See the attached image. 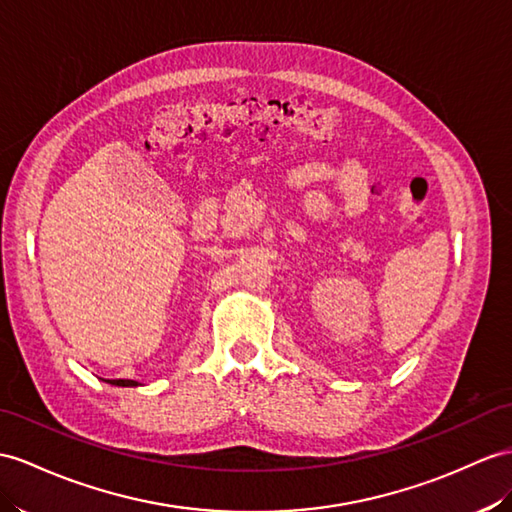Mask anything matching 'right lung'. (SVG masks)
<instances>
[{
  "mask_svg": "<svg viewBox=\"0 0 512 512\" xmlns=\"http://www.w3.org/2000/svg\"><path fill=\"white\" fill-rule=\"evenodd\" d=\"M108 384H115V386H139L136 380H108Z\"/></svg>",
  "mask_w": 512,
  "mask_h": 512,
  "instance_id": "1",
  "label": "right lung"
}]
</instances>
